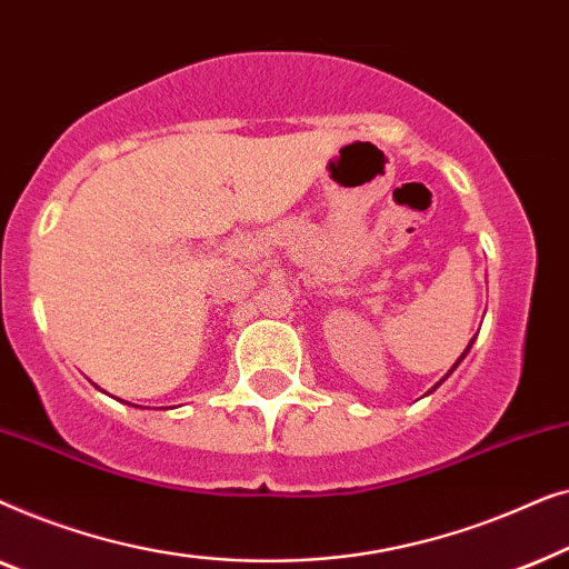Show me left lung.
I'll list each match as a JSON object with an SVG mask.
<instances>
[{
	"mask_svg": "<svg viewBox=\"0 0 569 569\" xmlns=\"http://www.w3.org/2000/svg\"><path fill=\"white\" fill-rule=\"evenodd\" d=\"M471 345H473V339H471V341H469V347H466V352H463V355H461V357H458V360H456V365H453V368H450V370H448V372H446V378H448V376H450V372H453V370H456V368H458V365H461V360H463V357H466V355H469V349H471ZM446 378H442V380H446ZM442 380H440V383H442ZM440 383H438V386H440ZM438 386H435V388H438ZM435 388H432V391H435Z\"/></svg>",
	"mask_w": 569,
	"mask_h": 569,
	"instance_id": "obj_1",
	"label": "left lung"
}]
</instances>
